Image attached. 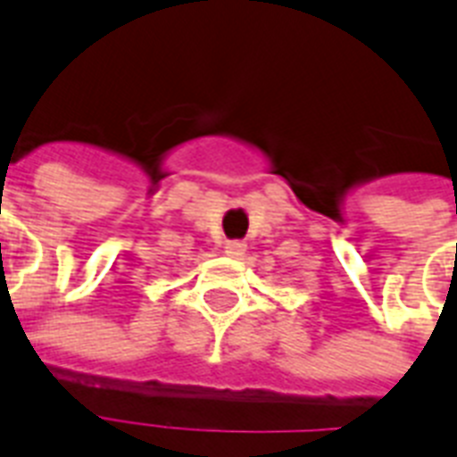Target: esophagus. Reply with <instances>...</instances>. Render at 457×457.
<instances>
[{
    "label": "esophagus",
    "instance_id": "esophagus-1",
    "mask_svg": "<svg viewBox=\"0 0 457 457\" xmlns=\"http://www.w3.org/2000/svg\"><path fill=\"white\" fill-rule=\"evenodd\" d=\"M244 251H246V244L244 242H228L225 244V253L232 258H242Z\"/></svg>",
    "mask_w": 457,
    "mask_h": 457
}]
</instances>
